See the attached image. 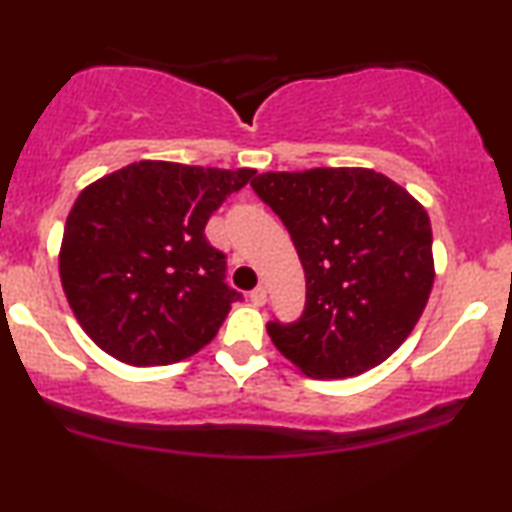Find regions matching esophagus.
<instances>
[{
	"label": "esophagus",
	"instance_id": "esophagus-1",
	"mask_svg": "<svg viewBox=\"0 0 512 512\" xmlns=\"http://www.w3.org/2000/svg\"><path fill=\"white\" fill-rule=\"evenodd\" d=\"M250 303L255 305V307H262L264 303H267V288H264V286H257L255 291L250 293Z\"/></svg>",
	"mask_w": 512,
	"mask_h": 512
}]
</instances>
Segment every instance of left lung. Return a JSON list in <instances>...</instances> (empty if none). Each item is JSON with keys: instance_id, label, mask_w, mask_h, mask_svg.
Returning <instances> with one entry per match:
<instances>
[{"instance_id": "left-lung-1", "label": "left lung", "mask_w": 512, "mask_h": 512, "mask_svg": "<svg viewBox=\"0 0 512 512\" xmlns=\"http://www.w3.org/2000/svg\"><path fill=\"white\" fill-rule=\"evenodd\" d=\"M252 190L291 233L307 281L298 322L267 324L279 353L312 379L357 377L396 353L434 286L420 202L360 166L267 171Z\"/></svg>"}]
</instances>
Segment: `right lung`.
Wrapping results in <instances>:
<instances>
[{"mask_svg": "<svg viewBox=\"0 0 512 512\" xmlns=\"http://www.w3.org/2000/svg\"><path fill=\"white\" fill-rule=\"evenodd\" d=\"M255 169L135 162L73 202L59 274L78 324L116 360L171 365L205 348L240 293L209 245L214 209Z\"/></svg>", "mask_w": 512, "mask_h": 512, "instance_id": "obj_1", "label": "right lung"}]
</instances>
